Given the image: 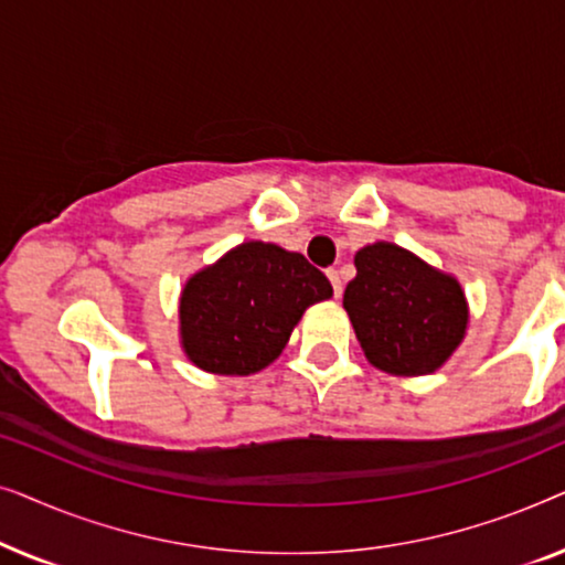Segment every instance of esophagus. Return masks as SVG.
<instances>
[{
    "label": "esophagus",
    "mask_w": 565,
    "mask_h": 565,
    "mask_svg": "<svg viewBox=\"0 0 565 565\" xmlns=\"http://www.w3.org/2000/svg\"><path fill=\"white\" fill-rule=\"evenodd\" d=\"M327 277L331 280V288H334V296H342V277H339V269H329Z\"/></svg>",
    "instance_id": "esophagus-1"
}]
</instances>
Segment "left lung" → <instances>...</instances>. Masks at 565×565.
I'll list each match as a JSON object with an SVG mask.
<instances>
[{"instance_id": "8db88e82", "label": "left lung", "mask_w": 565, "mask_h": 565, "mask_svg": "<svg viewBox=\"0 0 565 565\" xmlns=\"http://www.w3.org/2000/svg\"><path fill=\"white\" fill-rule=\"evenodd\" d=\"M354 267L344 308L365 358L393 375L435 373L468 327L458 280L388 242L360 249Z\"/></svg>"}]
</instances>
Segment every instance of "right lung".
Instances as JSON below:
<instances>
[{
	"instance_id": "add662e5",
	"label": "right lung",
	"mask_w": 565,
	"mask_h": 565,
	"mask_svg": "<svg viewBox=\"0 0 565 565\" xmlns=\"http://www.w3.org/2000/svg\"><path fill=\"white\" fill-rule=\"evenodd\" d=\"M327 298V275L303 254L246 242L184 285L182 347L207 373H257L285 350L306 308Z\"/></svg>"
}]
</instances>
